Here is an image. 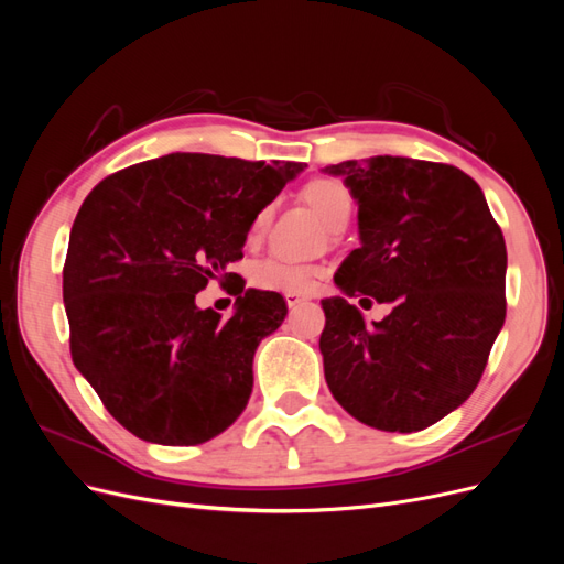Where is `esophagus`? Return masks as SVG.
Wrapping results in <instances>:
<instances>
[{
  "instance_id": "1",
  "label": "esophagus",
  "mask_w": 564,
  "mask_h": 564,
  "mask_svg": "<svg viewBox=\"0 0 564 564\" xmlns=\"http://www.w3.org/2000/svg\"><path fill=\"white\" fill-rule=\"evenodd\" d=\"M284 299H286L289 308H296V305H301L303 301H308V296H303V294H286Z\"/></svg>"
}]
</instances>
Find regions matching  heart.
<instances>
[{
  "instance_id": "b5f03b06",
  "label": "heart",
  "mask_w": 564,
  "mask_h": 564,
  "mask_svg": "<svg viewBox=\"0 0 564 564\" xmlns=\"http://www.w3.org/2000/svg\"><path fill=\"white\" fill-rule=\"evenodd\" d=\"M303 202L324 220V226L329 230H340L350 218L352 212V195L338 178H313L303 185L301 191ZM270 220V207H263L253 216L249 226V240L256 242L268 228ZM322 275L317 265L305 263H289L280 259H265L259 261L251 270V282L259 289H268V292H289V294H303L311 292L315 280Z\"/></svg>"
}]
</instances>
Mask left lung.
Wrapping results in <instances>:
<instances>
[{"label": "left lung", "mask_w": 564, "mask_h": 564, "mask_svg": "<svg viewBox=\"0 0 564 564\" xmlns=\"http://www.w3.org/2000/svg\"><path fill=\"white\" fill-rule=\"evenodd\" d=\"M357 199L362 245L322 301L324 379L350 416L388 433L445 419L480 383L506 319V242L452 164L379 155L327 166ZM388 302L372 327L347 296Z\"/></svg>", "instance_id": "obj_1"}]
</instances>
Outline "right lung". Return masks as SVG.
Instances as JSON below:
<instances>
[{"mask_svg": "<svg viewBox=\"0 0 564 564\" xmlns=\"http://www.w3.org/2000/svg\"><path fill=\"white\" fill-rule=\"evenodd\" d=\"M301 162L172 152L122 169L84 199L63 265L70 355L115 421L145 442L202 445L245 412L253 352L286 317L275 292L245 289L253 216ZM212 279L232 283L236 315L199 312Z\"/></svg>", "mask_w": 564, "mask_h": 564, "instance_id": "obj_1", "label": "right lung"}]
</instances>
